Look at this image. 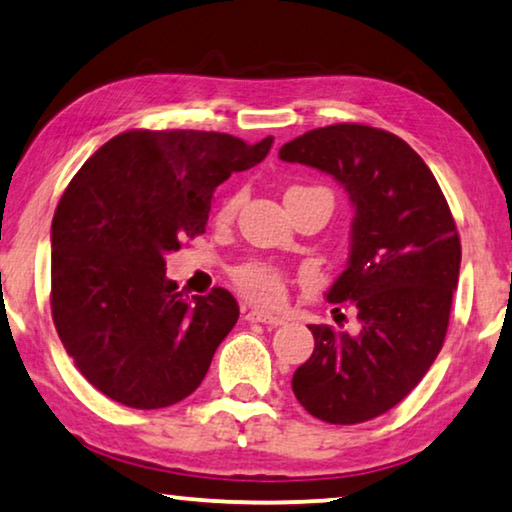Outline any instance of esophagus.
I'll return each instance as SVG.
<instances>
[{
    "instance_id": "obj_1",
    "label": "esophagus",
    "mask_w": 512,
    "mask_h": 512,
    "mask_svg": "<svg viewBox=\"0 0 512 512\" xmlns=\"http://www.w3.org/2000/svg\"><path fill=\"white\" fill-rule=\"evenodd\" d=\"M247 320H254V322H263V325H283L286 322V318L283 316H277V313H270V311H263V309H251L247 313Z\"/></svg>"
}]
</instances>
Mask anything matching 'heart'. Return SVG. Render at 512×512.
Here are the masks:
<instances>
[{"label":"heart","instance_id":"obj_1","mask_svg":"<svg viewBox=\"0 0 512 512\" xmlns=\"http://www.w3.org/2000/svg\"><path fill=\"white\" fill-rule=\"evenodd\" d=\"M295 190H306V187H290L288 192ZM242 201H245V192L231 194L229 199L222 203V208H219V219H222V222L233 219L235 212L242 206ZM235 283H238L242 295H247L249 300H254L258 304H279L283 300V295H286V283H283L281 274L274 270V267L263 263L242 265L240 270L235 272Z\"/></svg>","mask_w":512,"mask_h":512}]
</instances>
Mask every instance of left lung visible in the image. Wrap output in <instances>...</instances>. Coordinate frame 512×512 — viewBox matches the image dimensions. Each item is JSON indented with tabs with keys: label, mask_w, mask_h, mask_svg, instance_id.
<instances>
[{
	"label": "left lung",
	"mask_w": 512,
	"mask_h": 512,
	"mask_svg": "<svg viewBox=\"0 0 512 512\" xmlns=\"http://www.w3.org/2000/svg\"><path fill=\"white\" fill-rule=\"evenodd\" d=\"M279 157L332 176L355 210L348 263L327 300L352 302L357 334L309 325L316 348L293 393L320 421L375 419L421 382L444 345L462 258L453 215L416 151L371 125L309 130Z\"/></svg>",
	"instance_id": "1"
}]
</instances>
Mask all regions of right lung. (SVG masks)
I'll use <instances>...</instances> for the list:
<instances>
[{"instance_id": "obj_1", "label": "right lung", "mask_w": 512, "mask_h": 512, "mask_svg": "<svg viewBox=\"0 0 512 512\" xmlns=\"http://www.w3.org/2000/svg\"><path fill=\"white\" fill-rule=\"evenodd\" d=\"M258 144L222 132L130 130L70 180L52 219V318L93 387L125 407L190 396L240 309L224 288L192 300L167 279V254L206 233L212 192L256 167Z\"/></svg>"}]
</instances>
